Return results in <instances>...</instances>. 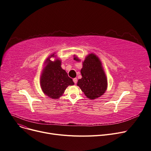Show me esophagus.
<instances>
[{"label":"esophagus","instance_id":"obj_1","mask_svg":"<svg viewBox=\"0 0 151 151\" xmlns=\"http://www.w3.org/2000/svg\"><path fill=\"white\" fill-rule=\"evenodd\" d=\"M73 82H74L75 84H76V83H77V78H73Z\"/></svg>","mask_w":151,"mask_h":151}]
</instances>
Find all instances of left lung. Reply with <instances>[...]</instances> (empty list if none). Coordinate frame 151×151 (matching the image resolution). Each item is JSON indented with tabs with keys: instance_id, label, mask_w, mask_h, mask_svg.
<instances>
[{
	"instance_id": "obj_1",
	"label": "left lung",
	"mask_w": 151,
	"mask_h": 151,
	"mask_svg": "<svg viewBox=\"0 0 151 151\" xmlns=\"http://www.w3.org/2000/svg\"><path fill=\"white\" fill-rule=\"evenodd\" d=\"M75 60L78 59L76 58ZM81 70L82 78L78 79L77 86L81 89L85 95L94 99L103 95L106 92L107 78L99 58L94 54H90L83 64Z\"/></svg>"
}]
</instances>
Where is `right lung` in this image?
I'll use <instances>...</instances> for the list:
<instances>
[{
    "label": "right lung",
    "instance_id": "1",
    "mask_svg": "<svg viewBox=\"0 0 151 151\" xmlns=\"http://www.w3.org/2000/svg\"><path fill=\"white\" fill-rule=\"evenodd\" d=\"M47 65L41 77V86L44 93L53 99L59 98L68 86L74 83L72 78L61 67V62L58 59L52 62L47 59Z\"/></svg>",
    "mask_w": 151,
    "mask_h": 151
}]
</instances>
